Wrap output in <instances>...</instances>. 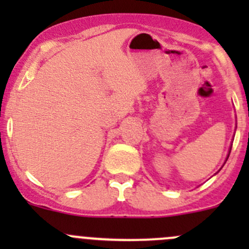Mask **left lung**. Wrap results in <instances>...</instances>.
Instances as JSON below:
<instances>
[{
    "label": "left lung",
    "mask_w": 249,
    "mask_h": 249,
    "mask_svg": "<svg viewBox=\"0 0 249 249\" xmlns=\"http://www.w3.org/2000/svg\"><path fill=\"white\" fill-rule=\"evenodd\" d=\"M230 152H231V147H230V149H229V154H230ZM229 154H228V157H227V160H228V158H229Z\"/></svg>",
    "instance_id": "obj_1"
}]
</instances>
